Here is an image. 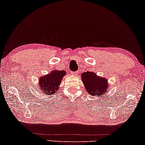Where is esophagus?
<instances>
[{
    "instance_id": "obj_1",
    "label": "esophagus",
    "mask_w": 145,
    "mask_h": 145,
    "mask_svg": "<svg viewBox=\"0 0 145 145\" xmlns=\"http://www.w3.org/2000/svg\"><path fill=\"white\" fill-rule=\"evenodd\" d=\"M71 74L74 76H77L78 74V71H72Z\"/></svg>"
}]
</instances>
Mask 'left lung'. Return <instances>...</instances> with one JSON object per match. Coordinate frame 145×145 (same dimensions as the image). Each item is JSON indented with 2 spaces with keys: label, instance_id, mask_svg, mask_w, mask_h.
I'll return each instance as SVG.
<instances>
[{
  "label": "left lung",
  "instance_id": "left-lung-1",
  "mask_svg": "<svg viewBox=\"0 0 145 145\" xmlns=\"http://www.w3.org/2000/svg\"><path fill=\"white\" fill-rule=\"evenodd\" d=\"M82 81L84 88L90 95L102 96L107 93L109 89L108 80L105 78H101L93 72L87 71L81 74Z\"/></svg>",
  "mask_w": 145,
  "mask_h": 145
}]
</instances>
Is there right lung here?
Masks as SVG:
<instances>
[{"label":"right lung","instance_id":"1","mask_svg":"<svg viewBox=\"0 0 145 145\" xmlns=\"http://www.w3.org/2000/svg\"><path fill=\"white\" fill-rule=\"evenodd\" d=\"M66 74L64 71L54 70L48 74L39 79V86L35 88L41 95L51 96L56 94L59 89V85L64 76Z\"/></svg>","mask_w":145,"mask_h":145}]
</instances>
